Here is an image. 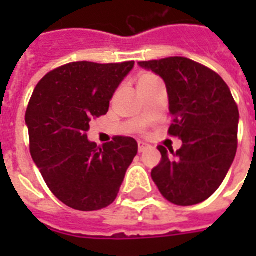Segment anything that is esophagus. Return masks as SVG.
I'll return each instance as SVG.
<instances>
[{"mask_svg":"<svg viewBox=\"0 0 256 256\" xmlns=\"http://www.w3.org/2000/svg\"><path fill=\"white\" fill-rule=\"evenodd\" d=\"M146 148H148V144H144V142H138V152H144Z\"/></svg>","mask_w":256,"mask_h":256,"instance_id":"obj_1","label":"esophagus"}]
</instances>
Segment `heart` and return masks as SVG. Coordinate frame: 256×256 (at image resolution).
Listing matches in <instances>:
<instances>
[{"instance_id":"1","label":"heart","mask_w":256,"mask_h":256,"mask_svg":"<svg viewBox=\"0 0 256 256\" xmlns=\"http://www.w3.org/2000/svg\"><path fill=\"white\" fill-rule=\"evenodd\" d=\"M156 80H158V78H156L154 74L146 73V72H144V73L138 74V78H136V86H138V88L140 90V88H146V86L150 85L152 82L156 81Z\"/></svg>"}]
</instances>
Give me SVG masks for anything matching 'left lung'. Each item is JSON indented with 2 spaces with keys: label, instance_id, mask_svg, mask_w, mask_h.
I'll use <instances>...</instances> for the list:
<instances>
[{
  "label": "left lung",
  "instance_id": "obj_1",
  "mask_svg": "<svg viewBox=\"0 0 256 256\" xmlns=\"http://www.w3.org/2000/svg\"><path fill=\"white\" fill-rule=\"evenodd\" d=\"M166 84L171 136L182 148L158 146L162 160L152 178L168 202L192 206L206 200L226 178L238 148L239 110L230 88L214 70L184 57L142 61Z\"/></svg>",
  "mask_w": 256,
  "mask_h": 256
}]
</instances>
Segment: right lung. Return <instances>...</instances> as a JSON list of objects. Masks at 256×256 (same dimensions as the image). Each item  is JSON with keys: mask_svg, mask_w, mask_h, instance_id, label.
I'll return each mask as SVG.
<instances>
[{"mask_svg": "<svg viewBox=\"0 0 256 256\" xmlns=\"http://www.w3.org/2000/svg\"><path fill=\"white\" fill-rule=\"evenodd\" d=\"M132 68L134 61L72 62L46 74L32 94L25 114L30 154L50 191L74 210L110 206L138 152L130 136L96 146L86 134Z\"/></svg>", "mask_w": 256, "mask_h": 256, "instance_id": "add662e5", "label": "right lung"}]
</instances>
